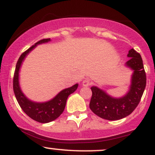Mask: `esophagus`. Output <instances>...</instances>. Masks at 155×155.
Instances as JSON below:
<instances>
[{"instance_id": "34e87169", "label": "esophagus", "mask_w": 155, "mask_h": 155, "mask_svg": "<svg viewBox=\"0 0 155 155\" xmlns=\"http://www.w3.org/2000/svg\"><path fill=\"white\" fill-rule=\"evenodd\" d=\"M91 84H92V81H90V79H84L82 81V85L84 87H88V86H90Z\"/></svg>"}]
</instances>
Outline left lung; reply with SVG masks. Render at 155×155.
<instances>
[{
	"instance_id": "1",
	"label": "left lung",
	"mask_w": 155,
	"mask_h": 155,
	"mask_svg": "<svg viewBox=\"0 0 155 155\" xmlns=\"http://www.w3.org/2000/svg\"><path fill=\"white\" fill-rule=\"evenodd\" d=\"M126 66L133 71L128 92L121 97H114L97 87H92L90 108L94 114L108 120H118L130 114L139 104L147 84L143 60L138 52L129 50Z\"/></svg>"
}]
</instances>
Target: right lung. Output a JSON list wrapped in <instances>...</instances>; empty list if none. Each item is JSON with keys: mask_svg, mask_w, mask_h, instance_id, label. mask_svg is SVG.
<instances>
[{"mask_svg": "<svg viewBox=\"0 0 155 155\" xmlns=\"http://www.w3.org/2000/svg\"><path fill=\"white\" fill-rule=\"evenodd\" d=\"M49 41L50 38L42 39L21 54L16 65L13 79L14 92L22 111L33 120L41 123H48L59 117L65 109L68 97L76 91L79 85L76 84L71 87L63 90L51 100L44 103H37L29 100L22 92L19 83V72L23 60L37 45L47 43Z\"/></svg>", "mask_w": 155, "mask_h": 155, "instance_id": "right-lung-1", "label": "right lung"}]
</instances>
